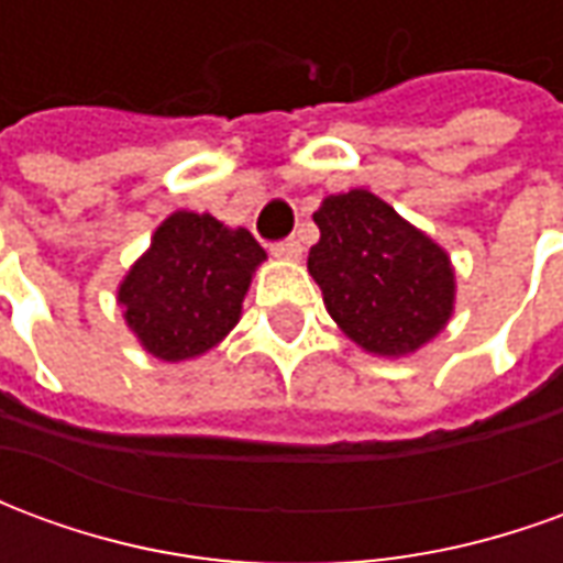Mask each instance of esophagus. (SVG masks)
Instances as JSON below:
<instances>
[{
  "mask_svg": "<svg viewBox=\"0 0 563 563\" xmlns=\"http://www.w3.org/2000/svg\"><path fill=\"white\" fill-rule=\"evenodd\" d=\"M271 253L280 258H298L301 256V241L298 238H283L277 244H271Z\"/></svg>",
  "mask_w": 563,
  "mask_h": 563,
  "instance_id": "1",
  "label": "esophagus"
}]
</instances>
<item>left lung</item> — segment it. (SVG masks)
<instances>
[{
  "label": "left lung",
  "instance_id": "8db88e82",
  "mask_svg": "<svg viewBox=\"0 0 563 563\" xmlns=\"http://www.w3.org/2000/svg\"><path fill=\"white\" fill-rule=\"evenodd\" d=\"M307 268L331 319L377 355L416 353L446 325L455 280L449 256L367 189L331 196L313 213Z\"/></svg>",
  "mask_w": 563,
  "mask_h": 563
}]
</instances>
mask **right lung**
<instances>
[{"mask_svg":"<svg viewBox=\"0 0 563 563\" xmlns=\"http://www.w3.org/2000/svg\"><path fill=\"white\" fill-rule=\"evenodd\" d=\"M265 250L246 229L177 210L120 286L129 329L162 362L208 353L234 329Z\"/></svg>","mask_w":563,"mask_h":563,"instance_id":"obj_1","label":"right lung"}]
</instances>
